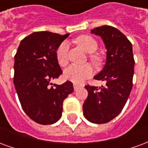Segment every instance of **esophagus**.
Listing matches in <instances>:
<instances>
[{
  "mask_svg": "<svg viewBox=\"0 0 148 148\" xmlns=\"http://www.w3.org/2000/svg\"><path fill=\"white\" fill-rule=\"evenodd\" d=\"M73 87H74V89H75V90H77L80 86H79V84H73Z\"/></svg>",
  "mask_w": 148,
  "mask_h": 148,
  "instance_id": "obj_1",
  "label": "esophagus"
}]
</instances>
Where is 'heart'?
<instances>
[{
  "label": "heart",
  "mask_w": 148,
  "mask_h": 148,
  "mask_svg": "<svg viewBox=\"0 0 148 148\" xmlns=\"http://www.w3.org/2000/svg\"><path fill=\"white\" fill-rule=\"evenodd\" d=\"M76 42L78 43L80 47H82L85 52L88 53L96 52L98 48V44L96 40L90 36H81L76 39ZM69 44L64 41L59 46L57 49L56 57L60 65L65 66L69 62ZM91 59L95 62H97L99 60L95 56H92ZM93 72L94 70L92 66L90 64H86L84 65L73 64L66 69L64 75L66 78L69 80L76 84H80L84 82L86 79L92 76Z\"/></svg>",
  "instance_id": "b5f03b06"
}]
</instances>
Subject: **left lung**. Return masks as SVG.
<instances>
[{
    "label": "left lung",
    "instance_id": "8db88e82",
    "mask_svg": "<svg viewBox=\"0 0 148 148\" xmlns=\"http://www.w3.org/2000/svg\"><path fill=\"white\" fill-rule=\"evenodd\" d=\"M91 32L102 38L107 49L105 65L94 76L105 85L85 86L88 95L83 111L90 122L106 123L121 112L132 88L135 65L132 45L126 36L112 26L97 27Z\"/></svg>",
    "mask_w": 148,
    "mask_h": 148
}]
</instances>
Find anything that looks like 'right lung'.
Here are the masks:
<instances>
[{
	"mask_svg": "<svg viewBox=\"0 0 148 148\" xmlns=\"http://www.w3.org/2000/svg\"><path fill=\"white\" fill-rule=\"evenodd\" d=\"M69 34L44 31L22 40L14 56L13 83L24 112L37 123L48 125L62 116L63 102L73 92L71 81L52 84L62 70L56 51Z\"/></svg>",
	"mask_w": 148,
	"mask_h": 148,
	"instance_id": "obj_1",
	"label": "right lung"
}]
</instances>
